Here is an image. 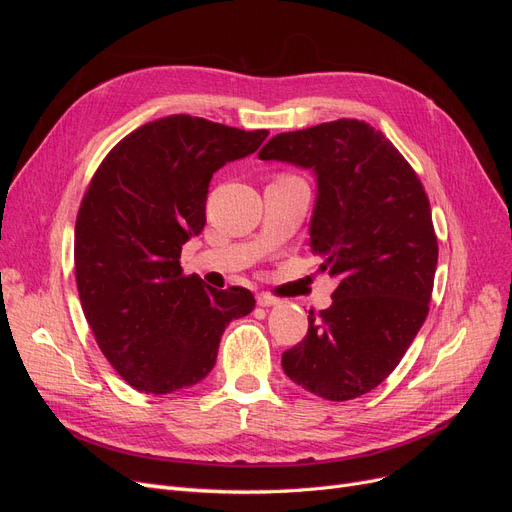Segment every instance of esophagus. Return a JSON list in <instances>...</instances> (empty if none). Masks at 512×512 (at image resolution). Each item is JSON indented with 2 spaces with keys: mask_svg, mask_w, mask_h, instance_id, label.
I'll return each mask as SVG.
<instances>
[{
  "mask_svg": "<svg viewBox=\"0 0 512 512\" xmlns=\"http://www.w3.org/2000/svg\"><path fill=\"white\" fill-rule=\"evenodd\" d=\"M256 303L260 307H269V305H275L277 299L273 297V294H269V292H260V294H256Z\"/></svg>",
  "mask_w": 512,
  "mask_h": 512,
  "instance_id": "1",
  "label": "esophagus"
}]
</instances>
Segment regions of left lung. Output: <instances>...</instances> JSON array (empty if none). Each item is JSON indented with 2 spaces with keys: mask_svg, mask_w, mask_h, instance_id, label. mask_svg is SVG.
<instances>
[{
  "mask_svg": "<svg viewBox=\"0 0 512 512\" xmlns=\"http://www.w3.org/2000/svg\"><path fill=\"white\" fill-rule=\"evenodd\" d=\"M258 158L314 170L309 245L320 269L339 277L333 305L309 312L307 335L282 354V367L322 399L361 397L389 378L429 312L438 239L423 183L359 119L282 132Z\"/></svg>",
  "mask_w": 512,
  "mask_h": 512,
  "instance_id": "1",
  "label": "left lung"
}]
</instances>
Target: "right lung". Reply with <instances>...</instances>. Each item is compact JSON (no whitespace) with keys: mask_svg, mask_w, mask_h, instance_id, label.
<instances>
[{"mask_svg":"<svg viewBox=\"0 0 512 512\" xmlns=\"http://www.w3.org/2000/svg\"><path fill=\"white\" fill-rule=\"evenodd\" d=\"M269 136L168 115L130 132L91 177L76 215L74 271L89 329L136 391L166 395L203 380L226 324L254 294L183 275L181 247L205 228L209 181Z\"/></svg>","mask_w":512,"mask_h":512,"instance_id":"1","label":"right lung"}]
</instances>
